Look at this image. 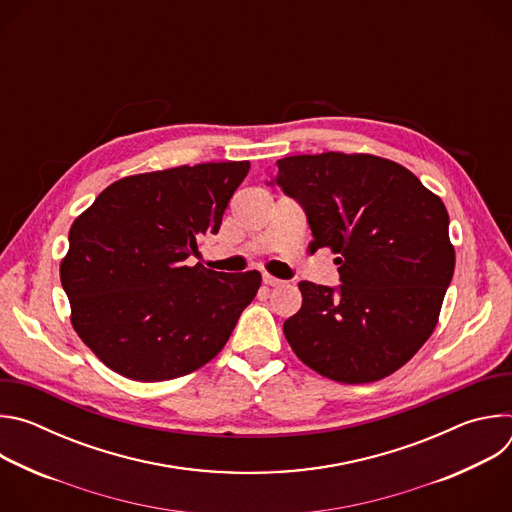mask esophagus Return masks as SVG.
I'll list each match as a JSON object with an SVG mask.
<instances>
[{
	"instance_id": "1",
	"label": "esophagus",
	"mask_w": 512,
	"mask_h": 512,
	"mask_svg": "<svg viewBox=\"0 0 512 512\" xmlns=\"http://www.w3.org/2000/svg\"><path fill=\"white\" fill-rule=\"evenodd\" d=\"M263 283L269 285V287H281L285 281L279 279V277H273V275H269V273H263Z\"/></svg>"
}]
</instances>
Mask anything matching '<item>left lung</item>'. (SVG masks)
Returning <instances> with one entry per match:
<instances>
[{"instance_id":"obj_1","label":"left lung","mask_w":512,"mask_h":512,"mask_svg":"<svg viewBox=\"0 0 512 512\" xmlns=\"http://www.w3.org/2000/svg\"><path fill=\"white\" fill-rule=\"evenodd\" d=\"M275 182L306 210L310 247H328L342 279L302 281V308L283 334L318 375L381 381L427 342L440 320L456 253L442 198L397 162L326 152L275 162Z\"/></svg>"}]
</instances>
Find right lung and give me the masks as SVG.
<instances>
[{
    "label": "right lung",
    "mask_w": 512,
    "mask_h": 512,
    "mask_svg": "<svg viewBox=\"0 0 512 512\" xmlns=\"http://www.w3.org/2000/svg\"><path fill=\"white\" fill-rule=\"evenodd\" d=\"M249 168L218 162L125 176L75 218L60 281L72 328L105 367L158 383L223 350L261 273H218L186 259L221 229Z\"/></svg>",
    "instance_id": "right-lung-1"
}]
</instances>
